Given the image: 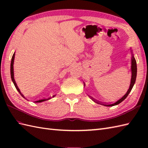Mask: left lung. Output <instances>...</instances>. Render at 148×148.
<instances>
[{
    "mask_svg": "<svg viewBox=\"0 0 148 148\" xmlns=\"http://www.w3.org/2000/svg\"><path fill=\"white\" fill-rule=\"evenodd\" d=\"M130 52L132 53V57H131L132 77H131V81H130V86H129V89L128 90L127 93H125V95L123 97H122L120 99H119L118 101L115 102L114 103H111V104H102V103H100V104H102L103 106H107V107L114 106H116V105H118V104H119V103H121L122 101H123V100L127 98V97L128 95V94H129L130 92H131V90H132V88L134 85L135 83H136V77H137V63H136V59H135V58H134V54L132 53V50L131 49V48H130ZM93 101L95 102V100H93ZM97 103H98V102H97Z\"/></svg>",
    "mask_w": 148,
    "mask_h": 148,
    "instance_id": "8db88e82",
    "label": "left lung"
}]
</instances>
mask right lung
<instances>
[{
    "label": "right lung",
    "mask_w": 148,
    "mask_h": 148,
    "mask_svg": "<svg viewBox=\"0 0 148 148\" xmlns=\"http://www.w3.org/2000/svg\"><path fill=\"white\" fill-rule=\"evenodd\" d=\"M14 56H15V52L14 53L13 55H12V59H11V79H12V83H13V84H14L15 86V88L16 89L18 90V92L20 93V95L23 97L24 98V95H23V94H21V92H20V89H19V88L18 87L17 84H16V81L14 80V68H13V65H14ZM55 95H53L52 97H54ZM51 97H49V98L48 99H40V100H37V101H35L34 102L36 103H40V102H44V101H46V100H48L49 99H51Z\"/></svg>",
    "instance_id": "right-lung-1"
}]
</instances>
